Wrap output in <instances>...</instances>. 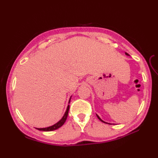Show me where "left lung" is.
<instances>
[{
  "mask_svg": "<svg viewBox=\"0 0 158 158\" xmlns=\"http://www.w3.org/2000/svg\"><path fill=\"white\" fill-rule=\"evenodd\" d=\"M125 54H126V56H130V55L128 54V53H126V52L125 53ZM96 116H97V117H98V118L99 119V120H100V121H101V122H102L103 123H109V124H111V123H107V122H104V121H103L102 119H101V118H100V117H99V116H98V115H97V114H96Z\"/></svg>",
  "mask_w": 158,
  "mask_h": 158,
  "instance_id": "obj_1",
  "label": "left lung"
}]
</instances>
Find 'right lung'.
<instances>
[{
    "label": "right lung",
    "instance_id": "right-lung-1",
    "mask_svg": "<svg viewBox=\"0 0 158 158\" xmlns=\"http://www.w3.org/2000/svg\"><path fill=\"white\" fill-rule=\"evenodd\" d=\"M71 97H72V96L70 97V99H69V104L70 102V100H71ZM69 107H70V105H69L68 106H67L66 112L64 113V115L63 117H62V119H60V120L59 121V122H58L56 123H55L54 125L51 126H49V127H43V128H38V127H35V128L37 129L38 130L45 131V132H49V131H53V130H55L58 129L59 127H61V126L63 125V124L65 123V122H66L67 117H68V113H69Z\"/></svg>",
    "mask_w": 158,
    "mask_h": 158
}]
</instances>
